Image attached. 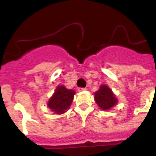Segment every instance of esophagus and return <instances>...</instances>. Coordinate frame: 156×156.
Here are the masks:
<instances>
[{"label":"esophagus","instance_id":"34e87169","mask_svg":"<svg viewBox=\"0 0 156 156\" xmlns=\"http://www.w3.org/2000/svg\"><path fill=\"white\" fill-rule=\"evenodd\" d=\"M87 89L85 87H80L79 89H78V91L81 92V91H84V90H86Z\"/></svg>","mask_w":156,"mask_h":156}]
</instances>
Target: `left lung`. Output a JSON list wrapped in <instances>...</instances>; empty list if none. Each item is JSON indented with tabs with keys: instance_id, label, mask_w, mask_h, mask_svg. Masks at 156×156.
<instances>
[{
	"instance_id": "obj_1",
	"label": "left lung",
	"mask_w": 156,
	"mask_h": 156,
	"mask_svg": "<svg viewBox=\"0 0 156 156\" xmlns=\"http://www.w3.org/2000/svg\"><path fill=\"white\" fill-rule=\"evenodd\" d=\"M94 100L102 110H110L116 105L118 99L115 94L106 84L101 85L94 93Z\"/></svg>"
}]
</instances>
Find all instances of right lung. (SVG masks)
Wrapping results in <instances>:
<instances>
[{
	"label": "right lung",
	"instance_id": "right-lung-1",
	"mask_svg": "<svg viewBox=\"0 0 156 156\" xmlns=\"http://www.w3.org/2000/svg\"><path fill=\"white\" fill-rule=\"evenodd\" d=\"M75 90L58 85L48 101V107L57 115L65 113L70 108L75 95Z\"/></svg>",
	"mask_w": 156,
	"mask_h": 156
}]
</instances>
